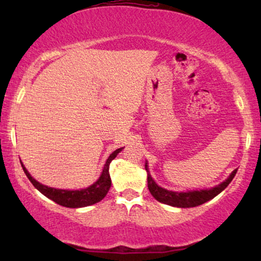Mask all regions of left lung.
Wrapping results in <instances>:
<instances>
[{"label":"left lung","instance_id":"1","mask_svg":"<svg viewBox=\"0 0 261 261\" xmlns=\"http://www.w3.org/2000/svg\"><path fill=\"white\" fill-rule=\"evenodd\" d=\"M146 170H147V165H145ZM238 170H234L230 173V176L227 178L223 183H221L217 187L213 189H206V190H199V191H188V192H174L169 191L166 189H163L152 179L151 174H148L147 177V185L148 190L151 192V195L154 197L156 201L164 203V204H169L172 206H177V208H191V206H197L201 205L203 203L210 201V199L215 197L220 194L221 191H223L226 189L235 174H237ZM148 172V170H147Z\"/></svg>","mask_w":261,"mask_h":261}]
</instances>
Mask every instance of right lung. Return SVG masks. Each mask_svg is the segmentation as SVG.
Returning a JSON list of instances; mask_svg holds the SVG:
<instances>
[{
  "mask_svg": "<svg viewBox=\"0 0 261 261\" xmlns=\"http://www.w3.org/2000/svg\"><path fill=\"white\" fill-rule=\"evenodd\" d=\"M122 148H117L116 151H114L112 154L109 155L108 160L105 164L103 167L101 177L98 178L97 181H95L94 184L87 189H82V190H62V189H55V188H48L46 185H42L34 179L31 176L30 172L26 170V167L23 166V164L21 163L23 172L26 173L28 179L31 180V183L41 192L42 195H45L46 197L52 199L53 202H56L57 204L66 206V208H82V206H88L91 204H95L99 201H102L106 197V195L108 194L110 185H112V179H110L109 174V165L112 163V160L117 155V153L121 152Z\"/></svg>",
  "mask_w": 261,
  "mask_h": 261,
  "instance_id": "add662e5",
  "label": "right lung"
}]
</instances>
